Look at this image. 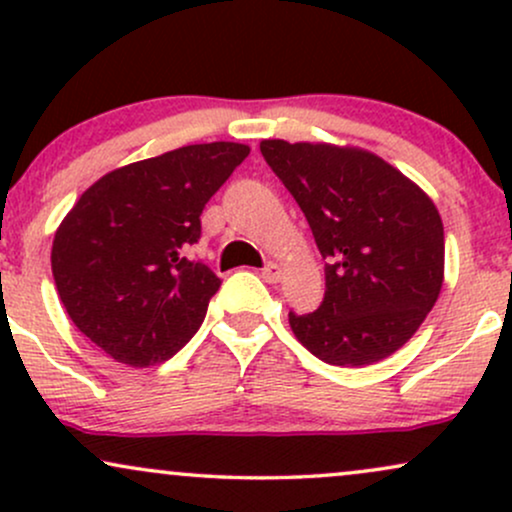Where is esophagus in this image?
<instances>
[{
	"mask_svg": "<svg viewBox=\"0 0 512 512\" xmlns=\"http://www.w3.org/2000/svg\"><path fill=\"white\" fill-rule=\"evenodd\" d=\"M262 279L267 281V284H276V281L281 279V264H276V262H267V264H264Z\"/></svg>",
	"mask_w": 512,
	"mask_h": 512,
	"instance_id": "esophagus-1",
	"label": "esophagus"
}]
</instances>
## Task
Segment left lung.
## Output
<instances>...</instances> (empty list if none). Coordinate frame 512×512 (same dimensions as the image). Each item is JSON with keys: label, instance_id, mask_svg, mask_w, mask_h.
Wrapping results in <instances>:
<instances>
[{"label": "left lung", "instance_id": "obj_1", "mask_svg": "<svg viewBox=\"0 0 512 512\" xmlns=\"http://www.w3.org/2000/svg\"><path fill=\"white\" fill-rule=\"evenodd\" d=\"M260 151L327 260L320 308L289 313L296 339L332 366H370L395 354L443 286L445 236L433 199L358 146L264 139Z\"/></svg>", "mask_w": 512, "mask_h": 512}]
</instances>
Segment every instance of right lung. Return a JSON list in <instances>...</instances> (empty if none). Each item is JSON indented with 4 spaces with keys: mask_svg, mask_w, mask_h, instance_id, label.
<instances>
[{
    "mask_svg": "<svg viewBox=\"0 0 512 512\" xmlns=\"http://www.w3.org/2000/svg\"><path fill=\"white\" fill-rule=\"evenodd\" d=\"M250 154L192 144L105 173L52 240V276L76 330L117 363L149 368L192 339L221 279L187 257L204 204Z\"/></svg>",
    "mask_w": 512,
    "mask_h": 512,
    "instance_id": "obj_1",
    "label": "right lung"
}]
</instances>
